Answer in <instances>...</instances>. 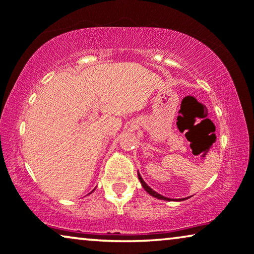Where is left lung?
<instances>
[{"label":"left lung","mask_w":254,"mask_h":254,"mask_svg":"<svg viewBox=\"0 0 254 254\" xmlns=\"http://www.w3.org/2000/svg\"><path fill=\"white\" fill-rule=\"evenodd\" d=\"M137 176H138V179H140V183H141V185H142V187H143V189L147 190V192L150 194V195H152L154 197H157V199H159V200H166V201H171V199H169V197H165V196H163V195H161V194H158L157 192H155L154 190L152 189H150V187H149L147 184H145V182L143 179H142V177H141V175L140 173L137 172ZM182 200H185V199H178L177 201H182Z\"/></svg>","instance_id":"8db88e82"}]
</instances>
